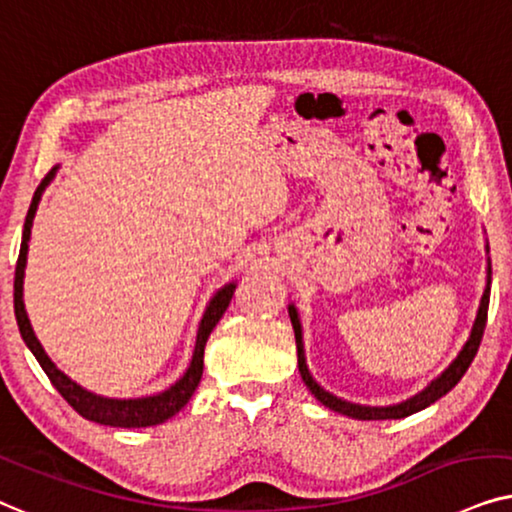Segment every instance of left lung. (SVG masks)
<instances>
[{
	"mask_svg": "<svg viewBox=\"0 0 512 512\" xmlns=\"http://www.w3.org/2000/svg\"><path fill=\"white\" fill-rule=\"evenodd\" d=\"M487 252H489V245H487ZM489 292H492V262L487 260V285H485V292H482L478 313H475L473 327H470V335H468V339H466V344L461 346V351L456 353V358L445 367V370H442V372L438 374V377H435V379L431 381V384H428L426 388H421L419 393H414L412 398L403 400V403L381 405V407H374V405H358V403H351V400L337 398V395H332L330 391H325V388L320 386L318 381L311 377L309 365H306V356H304L302 320H299L297 306H295V304H288V313H290V320H292V330H295L297 365H299V374H302V381L306 384V388H309V391L313 393V398H316L318 403H323L325 407H330L332 412H339V414H344V417H351V419H358V421L403 419V417H410V414H414V412L426 410L428 405H433L435 400H440L442 395L452 391V388L461 381L463 374H466L468 365L473 363L475 353H478V346H480V342H482V332H485V325H487Z\"/></svg>",
	"mask_w": 512,
	"mask_h": 512,
	"instance_id": "1",
	"label": "left lung"
}]
</instances>
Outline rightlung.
Wrapping results in <instances>:
<instances>
[{"label": "right lung", "mask_w": 512, "mask_h": 512, "mask_svg": "<svg viewBox=\"0 0 512 512\" xmlns=\"http://www.w3.org/2000/svg\"><path fill=\"white\" fill-rule=\"evenodd\" d=\"M56 173H58V166H53L51 173L42 180V185L37 187L23 224V241H20L16 278H13V311H16L20 337H23L27 349L32 351V356L37 358V363L42 365V370L46 372V377L51 379V384L58 388V393L63 395L67 403H70L84 419L95 421V424H102V426H114V428H145V426L163 424V421L175 417V414L189 403V398L194 395L196 386H199L201 374H203V351H206V342L210 332H213V327L220 323L224 311H227L231 297H234L236 283L231 281L227 285H222V288L210 297V302L206 306V311H203V318L199 323V332H196L194 356L189 360V367L185 370V374H182L173 386H168L166 391L161 393L142 395V398H105V395L86 391L84 386H79L77 381H72L65 372H60L56 363L46 356L44 346L39 344L37 335H34L32 323L30 318H27L25 302H23L27 248H30L27 243H30L32 222H34V215H37L44 189L51 185V180L56 177Z\"/></svg>", "instance_id": "obj_1"}]
</instances>
